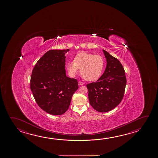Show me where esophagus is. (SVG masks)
Here are the masks:
<instances>
[{"label":"esophagus","instance_id":"esophagus-1","mask_svg":"<svg viewBox=\"0 0 158 158\" xmlns=\"http://www.w3.org/2000/svg\"><path fill=\"white\" fill-rule=\"evenodd\" d=\"M78 84H79V85H84V83H83V82H81V81H79Z\"/></svg>","mask_w":158,"mask_h":158}]
</instances>
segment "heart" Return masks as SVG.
<instances>
[{"instance_id":"heart-1","label":"heart","mask_w":158,"mask_h":158,"mask_svg":"<svg viewBox=\"0 0 158 158\" xmlns=\"http://www.w3.org/2000/svg\"><path fill=\"white\" fill-rule=\"evenodd\" d=\"M104 66V61L101 56L81 52L75 56L74 61L67 63V68L72 77H75L81 69V75L85 80L95 81L102 75Z\"/></svg>"}]
</instances>
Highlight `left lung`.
Masks as SVG:
<instances>
[{
    "label": "left lung",
    "instance_id": "obj_1",
    "mask_svg": "<svg viewBox=\"0 0 158 158\" xmlns=\"http://www.w3.org/2000/svg\"><path fill=\"white\" fill-rule=\"evenodd\" d=\"M106 60L104 73L95 83L86 85L90 104L95 110L105 113L113 110L121 102L127 79L118 59L102 50Z\"/></svg>",
    "mask_w": 158,
    "mask_h": 158
}]
</instances>
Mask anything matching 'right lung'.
Segmentation results:
<instances>
[{
	"label": "right lung",
	"instance_id": "right-lung-1",
	"mask_svg": "<svg viewBox=\"0 0 158 158\" xmlns=\"http://www.w3.org/2000/svg\"><path fill=\"white\" fill-rule=\"evenodd\" d=\"M69 51L49 50L39 59L31 75V90L36 103L54 115L67 111L79 88L77 79L66 75L65 55Z\"/></svg>",
	"mask_w": 158,
	"mask_h": 158
}]
</instances>
